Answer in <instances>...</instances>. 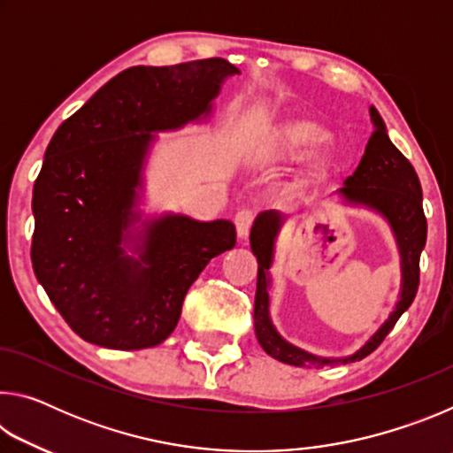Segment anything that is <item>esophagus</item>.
Here are the masks:
<instances>
[{"instance_id":"1","label":"esophagus","mask_w":453,"mask_h":453,"mask_svg":"<svg viewBox=\"0 0 453 453\" xmlns=\"http://www.w3.org/2000/svg\"><path fill=\"white\" fill-rule=\"evenodd\" d=\"M235 232L240 240H245L250 235V227L254 224V211L251 210H242L235 213Z\"/></svg>"}]
</instances>
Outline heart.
Wrapping results in <instances>:
<instances>
[{"instance_id":"1","label":"heart","mask_w":453,"mask_h":453,"mask_svg":"<svg viewBox=\"0 0 453 453\" xmlns=\"http://www.w3.org/2000/svg\"><path fill=\"white\" fill-rule=\"evenodd\" d=\"M329 140V132L319 126L318 121L311 119H288L275 126L270 134L264 137L262 145H259V157L265 164H283L294 162L308 156L319 145H324ZM332 165V159L327 156H321L313 167L316 170H326Z\"/></svg>"}]
</instances>
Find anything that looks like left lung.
Wrapping results in <instances>:
<instances>
[{
	"label": "left lung",
	"instance_id": "left-lung-1",
	"mask_svg": "<svg viewBox=\"0 0 453 453\" xmlns=\"http://www.w3.org/2000/svg\"><path fill=\"white\" fill-rule=\"evenodd\" d=\"M370 116L373 134L365 145V153L354 175L343 181V188L335 191L346 208H362L378 213L386 219L394 234V240L400 251L402 283L400 296L388 319L367 337L365 343L354 354L343 357H324L310 354L302 348L289 343L278 329H275L270 313V288H272V265L275 259V243L286 216L278 210L262 211L251 226L250 245L257 257V289L254 303V327L259 346L267 356L278 362L297 367H326L359 362L380 346L402 313L410 308L419 286V256L426 248L427 224L421 208V186L413 165L403 157V153L389 140L386 124H383L378 110L372 105Z\"/></svg>",
	"mask_w": 453,
	"mask_h": 453
}]
</instances>
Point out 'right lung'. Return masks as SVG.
Masks as SVG:
<instances>
[{
  "label": "right lung",
  "mask_w": 453,
  "mask_h": 453,
  "mask_svg": "<svg viewBox=\"0 0 453 453\" xmlns=\"http://www.w3.org/2000/svg\"><path fill=\"white\" fill-rule=\"evenodd\" d=\"M237 73L221 58L129 67L53 134L34 186L32 264L86 342L110 349L162 343L191 283L235 245L229 219L145 213L142 205L156 134L208 121Z\"/></svg>",
  "instance_id": "1"
}]
</instances>
